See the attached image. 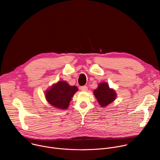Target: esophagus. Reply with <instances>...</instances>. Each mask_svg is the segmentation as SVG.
Listing matches in <instances>:
<instances>
[{"instance_id": "1", "label": "esophagus", "mask_w": 160, "mask_h": 160, "mask_svg": "<svg viewBox=\"0 0 160 160\" xmlns=\"http://www.w3.org/2000/svg\"><path fill=\"white\" fill-rule=\"evenodd\" d=\"M80 90L82 91H87L88 90V88L87 86H83V87H80Z\"/></svg>"}]
</instances>
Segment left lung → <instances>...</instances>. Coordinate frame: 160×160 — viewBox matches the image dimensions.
I'll return each mask as SVG.
<instances>
[{
  "label": "left lung",
  "instance_id": "obj_1",
  "mask_svg": "<svg viewBox=\"0 0 160 160\" xmlns=\"http://www.w3.org/2000/svg\"><path fill=\"white\" fill-rule=\"evenodd\" d=\"M94 95L96 97L99 104L102 107H106L112 102L117 98V92L113 88H111L107 82H101L94 90Z\"/></svg>",
  "mask_w": 160,
  "mask_h": 160
}]
</instances>
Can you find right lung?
Masks as SVG:
<instances>
[{
	"mask_svg": "<svg viewBox=\"0 0 160 160\" xmlns=\"http://www.w3.org/2000/svg\"><path fill=\"white\" fill-rule=\"evenodd\" d=\"M78 90L77 87L71 86L66 81L61 80L46 90L45 97L51 106L62 110L69 107L72 98Z\"/></svg>",
	"mask_w": 160,
	"mask_h": 160,
	"instance_id": "obj_1",
	"label": "right lung"
}]
</instances>
